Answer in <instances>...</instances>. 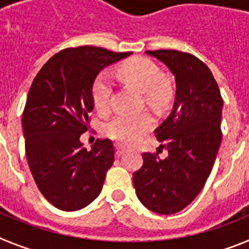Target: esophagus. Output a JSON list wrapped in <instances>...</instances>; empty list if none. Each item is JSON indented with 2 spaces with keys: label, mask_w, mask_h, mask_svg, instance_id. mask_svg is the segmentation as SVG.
<instances>
[{
  "label": "esophagus",
  "mask_w": 249,
  "mask_h": 249,
  "mask_svg": "<svg viewBox=\"0 0 249 249\" xmlns=\"http://www.w3.org/2000/svg\"><path fill=\"white\" fill-rule=\"evenodd\" d=\"M124 152H126V147L123 146V144H120V143L116 144V155H117L118 157H120V156H122Z\"/></svg>",
  "instance_id": "obj_1"
}]
</instances>
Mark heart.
<instances>
[{
  "mask_svg": "<svg viewBox=\"0 0 249 249\" xmlns=\"http://www.w3.org/2000/svg\"><path fill=\"white\" fill-rule=\"evenodd\" d=\"M122 78L136 89L148 93V100L160 103L164 100V89L160 86V72L155 63L147 58L128 61L120 70ZM112 96V78L108 72H101L92 85V100L98 112L106 113L109 109ZM155 120L147 112L138 114H117L112 118L106 132L113 140L122 143H132L151 129Z\"/></svg>",
  "mask_w": 249,
  "mask_h": 249,
  "instance_id": "b5f03b06",
  "label": "heart"
}]
</instances>
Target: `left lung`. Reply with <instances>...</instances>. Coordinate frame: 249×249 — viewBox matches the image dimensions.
Instances as JSON below:
<instances>
[{"instance_id": "8db88e82", "label": "left lung", "mask_w": 249, "mask_h": 249, "mask_svg": "<svg viewBox=\"0 0 249 249\" xmlns=\"http://www.w3.org/2000/svg\"><path fill=\"white\" fill-rule=\"evenodd\" d=\"M175 76L172 112L155 129L164 160L143 153L133 173L141 203L158 214L182 211L199 195L214 164L222 141L223 100L212 72L193 54L175 50L146 51Z\"/></svg>"}]
</instances>
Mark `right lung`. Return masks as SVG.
<instances>
[{
    "label": "right lung",
    "instance_id": "1",
    "mask_svg": "<svg viewBox=\"0 0 249 249\" xmlns=\"http://www.w3.org/2000/svg\"><path fill=\"white\" fill-rule=\"evenodd\" d=\"M131 53L93 46L66 48L35 77L22 114L26 157L38 190L58 210L85 208L102 191L114 160L113 143L97 140L89 151L80 137L89 126L96 77Z\"/></svg>",
    "mask_w": 249,
    "mask_h": 249
}]
</instances>
